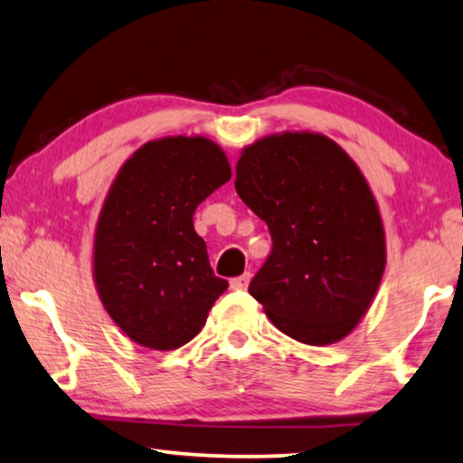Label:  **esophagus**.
Returning <instances> with one entry per match:
<instances>
[{"label": "esophagus", "instance_id": "1", "mask_svg": "<svg viewBox=\"0 0 463 463\" xmlns=\"http://www.w3.org/2000/svg\"><path fill=\"white\" fill-rule=\"evenodd\" d=\"M250 279H251L250 273H245L241 277H235V279H231V288L237 289V292H241V289H245V288L250 286Z\"/></svg>", "mask_w": 463, "mask_h": 463}]
</instances>
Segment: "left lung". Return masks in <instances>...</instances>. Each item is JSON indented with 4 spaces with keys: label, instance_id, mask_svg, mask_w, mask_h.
Here are the masks:
<instances>
[{
    "label": "left lung",
    "instance_id": "8db88e82",
    "mask_svg": "<svg viewBox=\"0 0 463 463\" xmlns=\"http://www.w3.org/2000/svg\"><path fill=\"white\" fill-rule=\"evenodd\" d=\"M235 188L273 239L250 283L270 322L317 347L349 336L385 270L383 220L354 158L322 133H273L243 147Z\"/></svg>",
    "mask_w": 463,
    "mask_h": 463
}]
</instances>
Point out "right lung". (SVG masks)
<instances>
[{
	"label": "right lung",
	"mask_w": 463,
	"mask_h": 463,
	"mask_svg": "<svg viewBox=\"0 0 463 463\" xmlns=\"http://www.w3.org/2000/svg\"><path fill=\"white\" fill-rule=\"evenodd\" d=\"M231 175L224 150L203 135L146 141L116 174L92 237V279L108 316L141 347L193 341L228 288L193 213Z\"/></svg>",
	"instance_id": "right-lung-1"
}]
</instances>
